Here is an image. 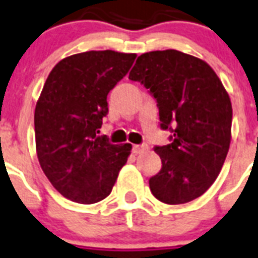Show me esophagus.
<instances>
[{
    "label": "esophagus",
    "instance_id": "esophagus-1",
    "mask_svg": "<svg viewBox=\"0 0 258 258\" xmlns=\"http://www.w3.org/2000/svg\"><path fill=\"white\" fill-rule=\"evenodd\" d=\"M147 150V144H135V146H134V152H135V154H143V152H146Z\"/></svg>",
    "mask_w": 258,
    "mask_h": 258
}]
</instances>
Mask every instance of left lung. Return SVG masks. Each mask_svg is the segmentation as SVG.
Returning <instances> with one entry per match:
<instances>
[{"mask_svg":"<svg viewBox=\"0 0 258 258\" xmlns=\"http://www.w3.org/2000/svg\"><path fill=\"white\" fill-rule=\"evenodd\" d=\"M154 96L160 128L171 143L155 146L162 169L150 189L165 204H184L202 196L219 176L231 144L232 104L207 62L177 50L138 56L130 71Z\"/></svg>","mask_w":258,"mask_h":258,"instance_id":"8db88e82","label":"left lung"}]
</instances>
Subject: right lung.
<instances>
[{
  "instance_id": "1",
  "label": "right lung",
  "mask_w": 258,
  "mask_h": 258,
  "mask_svg": "<svg viewBox=\"0 0 258 258\" xmlns=\"http://www.w3.org/2000/svg\"><path fill=\"white\" fill-rule=\"evenodd\" d=\"M136 54L103 50L68 56L54 66L34 112L35 147L42 171L62 196L94 204L111 194L133 146L99 136L107 95Z\"/></svg>"
}]
</instances>
